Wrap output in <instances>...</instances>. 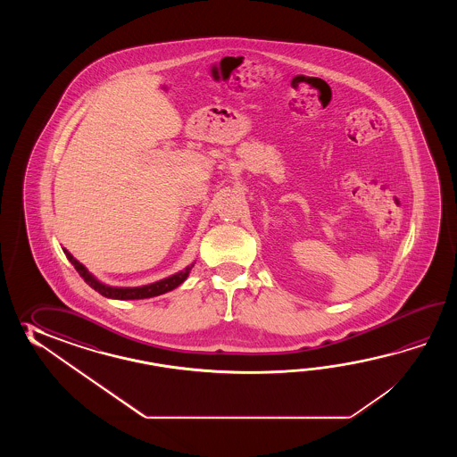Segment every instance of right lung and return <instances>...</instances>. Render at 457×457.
<instances>
[{
  "instance_id": "1",
  "label": "right lung",
  "mask_w": 457,
  "mask_h": 457,
  "mask_svg": "<svg viewBox=\"0 0 457 457\" xmlns=\"http://www.w3.org/2000/svg\"><path fill=\"white\" fill-rule=\"evenodd\" d=\"M63 253L67 254L69 262L75 266L78 274L85 279L87 284H89V287H93L95 291L99 292L101 295H104L107 299H116V301L150 299V297L162 295L165 292L173 291L179 284H183L186 281V278L189 276V272H191L193 266H195V262H193V264L186 266L183 271L176 272L173 276H168L165 279H160V281L152 282V284H146V286H138V287H112V286H107L104 282L97 281L96 278L87 271L81 262L71 256V253L69 250L63 248Z\"/></svg>"
}]
</instances>
